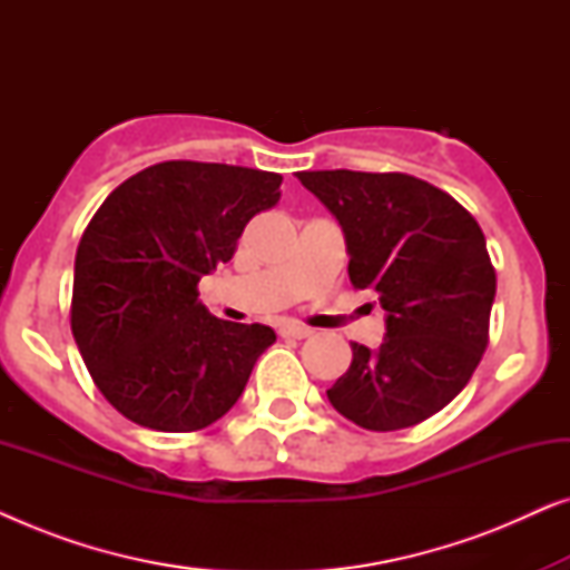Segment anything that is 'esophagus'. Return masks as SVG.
<instances>
[{
  "label": "esophagus",
  "instance_id": "obj_1",
  "mask_svg": "<svg viewBox=\"0 0 570 570\" xmlns=\"http://www.w3.org/2000/svg\"><path fill=\"white\" fill-rule=\"evenodd\" d=\"M279 334H283V337H291V340H306L314 334V330H308V326H301V324H283L279 326Z\"/></svg>",
  "mask_w": 570,
  "mask_h": 570
}]
</instances>
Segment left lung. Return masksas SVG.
<instances>
[{
    "label": "left lung",
    "mask_w": 570,
    "mask_h": 570,
    "mask_svg": "<svg viewBox=\"0 0 570 570\" xmlns=\"http://www.w3.org/2000/svg\"><path fill=\"white\" fill-rule=\"evenodd\" d=\"M337 217L347 275L386 311L379 350L353 342V363L326 392L365 431H400L446 407L488 347L495 269L480 225L451 194L407 174L301 170Z\"/></svg>",
    "instance_id": "8db88e82"
}]
</instances>
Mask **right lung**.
Instances as JSON below:
<instances>
[{"mask_svg": "<svg viewBox=\"0 0 570 570\" xmlns=\"http://www.w3.org/2000/svg\"><path fill=\"white\" fill-rule=\"evenodd\" d=\"M283 176L166 160L108 194L75 256L72 334L100 394L131 423L191 433L244 392L275 332L215 318L199 279L230 262Z\"/></svg>", "mask_w": 570, "mask_h": 570, "instance_id": "right-lung-1", "label": "right lung"}]
</instances>
